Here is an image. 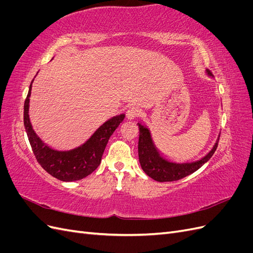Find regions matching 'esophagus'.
Masks as SVG:
<instances>
[{"label": "esophagus", "mask_w": 253, "mask_h": 253, "mask_svg": "<svg viewBox=\"0 0 253 253\" xmlns=\"http://www.w3.org/2000/svg\"><path fill=\"white\" fill-rule=\"evenodd\" d=\"M140 114V110L138 108H136V106H131V108H128V110L126 111V118L132 120L135 117L138 116Z\"/></svg>", "instance_id": "34e87169"}]
</instances>
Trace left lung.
I'll return each mask as SVG.
<instances>
[{
    "instance_id": "1",
    "label": "left lung",
    "mask_w": 253,
    "mask_h": 253,
    "mask_svg": "<svg viewBox=\"0 0 253 253\" xmlns=\"http://www.w3.org/2000/svg\"><path fill=\"white\" fill-rule=\"evenodd\" d=\"M206 74L212 78V75L209 71H206ZM137 125L139 127L138 156L140 166L145 174L160 182L178 180L194 173L212 157L218 144L219 135L217 136L216 141L214 142L212 149L205 156L196 160H187V162L178 163L168 158V156L158 150L147 125H143L141 122H138Z\"/></svg>"
}]
</instances>
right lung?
I'll return each mask as SVG.
<instances>
[{
	"mask_svg": "<svg viewBox=\"0 0 253 253\" xmlns=\"http://www.w3.org/2000/svg\"><path fill=\"white\" fill-rule=\"evenodd\" d=\"M38 74V73H37ZM33 82L24 103V126L34 154L43 169L62 181H76L86 177L100 165L110 137L124 121L126 114L109 118L90 135L86 141L70 150H59L44 142L36 133L29 118V101Z\"/></svg>",
	"mask_w": 253,
	"mask_h": 253,
	"instance_id": "1",
	"label": "right lung"
}]
</instances>
